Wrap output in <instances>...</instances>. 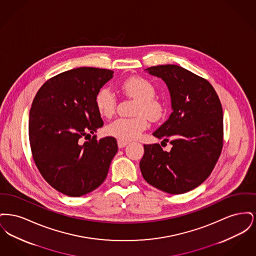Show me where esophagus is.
Listing matches in <instances>:
<instances>
[{"mask_svg": "<svg viewBox=\"0 0 256 256\" xmlns=\"http://www.w3.org/2000/svg\"><path fill=\"white\" fill-rule=\"evenodd\" d=\"M128 144V141L121 140V139H119V140H118V146H119V148H124V146H126Z\"/></svg>", "mask_w": 256, "mask_h": 256, "instance_id": "34e87169", "label": "esophagus"}]
</instances>
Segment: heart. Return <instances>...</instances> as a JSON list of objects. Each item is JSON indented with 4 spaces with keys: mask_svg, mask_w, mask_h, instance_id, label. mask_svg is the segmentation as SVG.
Segmentation results:
<instances>
[{
    "mask_svg": "<svg viewBox=\"0 0 256 256\" xmlns=\"http://www.w3.org/2000/svg\"><path fill=\"white\" fill-rule=\"evenodd\" d=\"M124 96L134 98L137 104L134 110V118H120L106 126V132L121 140H132L140 136L148 126V120L156 122L165 113V106L156 98V91L152 82L142 76H130L120 86ZM98 111L104 117L110 118L114 115L117 106L115 95L108 88L100 89L95 97Z\"/></svg>",
    "mask_w": 256,
    "mask_h": 256,
    "instance_id": "1",
    "label": "heart"
}]
</instances>
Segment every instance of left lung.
I'll list each match as a JSON object with an SVG mask.
<instances>
[{
    "instance_id": "1",
    "label": "left lung",
    "mask_w": 256,
    "mask_h": 256,
    "mask_svg": "<svg viewBox=\"0 0 256 256\" xmlns=\"http://www.w3.org/2000/svg\"><path fill=\"white\" fill-rule=\"evenodd\" d=\"M161 78L172 98L169 119L152 134L162 143L144 145L140 170L146 182L169 194H183L204 182L219 159L224 144L222 108L213 86L180 66L146 69ZM161 143V144H162Z\"/></svg>"
}]
</instances>
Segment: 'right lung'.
Listing matches in <instances>:
<instances>
[{
  "instance_id": "right-lung-1",
  "label": "right lung",
  "mask_w": 256,
  "mask_h": 256,
  "mask_svg": "<svg viewBox=\"0 0 256 256\" xmlns=\"http://www.w3.org/2000/svg\"><path fill=\"white\" fill-rule=\"evenodd\" d=\"M113 73L94 67L72 69L50 78L34 98L28 121L32 158L44 180L64 195L95 190L117 154L114 137L82 139L104 126L95 97Z\"/></svg>"
}]
</instances>
